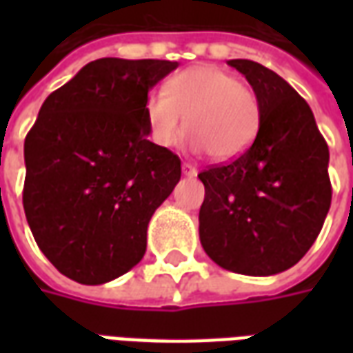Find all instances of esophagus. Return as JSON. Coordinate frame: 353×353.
Here are the masks:
<instances>
[{
    "mask_svg": "<svg viewBox=\"0 0 353 353\" xmlns=\"http://www.w3.org/2000/svg\"><path fill=\"white\" fill-rule=\"evenodd\" d=\"M181 170H183V176H187V177H194L196 174H199V172H196V168H194L192 164H189V162H183Z\"/></svg>",
    "mask_w": 353,
    "mask_h": 353,
    "instance_id": "obj_1",
    "label": "esophagus"
}]
</instances>
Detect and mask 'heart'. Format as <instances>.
Listing matches in <instances>:
<instances>
[{
  "instance_id": "1",
  "label": "heart",
  "mask_w": 353,
  "mask_h": 353,
  "mask_svg": "<svg viewBox=\"0 0 353 353\" xmlns=\"http://www.w3.org/2000/svg\"><path fill=\"white\" fill-rule=\"evenodd\" d=\"M157 145L174 147L183 138L185 115L191 145L215 161H230L252 145L261 108L252 88L217 65H192L170 77L164 90H151L143 105Z\"/></svg>"
}]
</instances>
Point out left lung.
Segmentation results:
<instances>
[{
	"instance_id": "8db88e82",
	"label": "left lung",
	"mask_w": 353,
	"mask_h": 353,
	"mask_svg": "<svg viewBox=\"0 0 353 353\" xmlns=\"http://www.w3.org/2000/svg\"><path fill=\"white\" fill-rule=\"evenodd\" d=\"M259 100V130L234 161L200 172V244L230 272L272 276L308 252L331 206L329 147L310 105L253 60H229Z\"/></svg>"
}]
</instances>
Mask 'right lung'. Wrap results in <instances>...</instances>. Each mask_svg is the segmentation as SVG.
Here are the masks:
<instances>
[{
	"instance_id": "add662e5",
	"label": "right lung",
	"mask_w": 353,
	"mask_h": 353,
	"mask_svg": "<svg viewBox=\"0 0 353 353\" xmlns=\"http://www.w3.org/2000/svg\"><path fill=\"white\" fill-rule=\"evenodd\" d=\"M170 60L100 58L43 101L24 141V212L58 272L105 283L143 259L147 225L181 177V161L149 141V90Z\"/></svg>"
}]
</instances>
